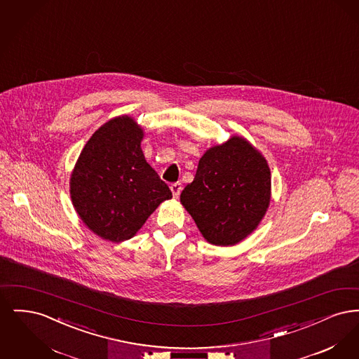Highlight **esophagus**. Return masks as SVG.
I'll return each instance as SVG.
<instances>
[{
	"mask_svg": "<svg viewBox=\"0 0 359 359\" xmlns=\"http://www.w3.org/2000/svg\"><path fill=\"white\" fill-rule=\"evenodd\" d=\"M171 191L175 198H179V195L182 192V183H172Z\"/></svg>",
	"mask_w": 359,
	"mask_h": 359,
	"instance_id": "esophagus-1",
	"label": "esophagus"
}]
</instances>
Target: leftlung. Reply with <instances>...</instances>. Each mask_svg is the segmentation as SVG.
<instances>
[{
	"label": "left lung",
	"mask_w": 359,
	"mask_h": 359,
	"mask_svg": "<svg viewBox=\"0 0 359 359\" xmlns=\"http://www.w3.org/2000/svg\"><path fill=\"white\" fill-rule=\"evenodd\" d=\"M180 201L210 243H238L256 229L269 205L266 160L242 137H231L203 154Z\"/></svg>",
	"instance_id": "obj_1"
}]
</instances>
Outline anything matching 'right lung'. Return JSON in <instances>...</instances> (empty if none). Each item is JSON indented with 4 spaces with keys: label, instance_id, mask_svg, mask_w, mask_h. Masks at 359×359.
I'll return each mask as SVG.
<instances>
[{
    "label": "right lung",
    "instance_id": "right-lung-1",
    "mask_svg": "<svg viewBox=\"0 0 359 359\" xmlns=\"http://www.w3.org/2000/svg\"><path fill=\"white\" fill-rule=\"evenodd\" d=\"M142 130L130 117L101 126L71 175V199L86 226L113 242L132 238L172 192L141 151Z\"/></svg>",
    "mask_w": 359,
    "mask_h": 359
}]
</instances>
